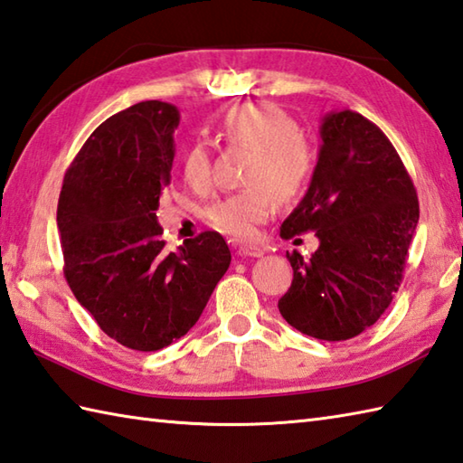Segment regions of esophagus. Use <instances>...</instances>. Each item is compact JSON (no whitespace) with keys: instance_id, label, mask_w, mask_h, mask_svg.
Returning <instances> with one entry per match:
<instances>
[{"instance_id":"esophagus-1","label":"esophagus","mask_w":463,"mask_h":463,"mask_svg":"<svg viewBox=\"0 0 463 463\" xmlns=\"http://www.w3.org/2000/svg\"><path fill=\"white\" fill-rule=\"evenodd\" d=\"M237 255L239 257H262L265 255V250L260 247H255V244H239L237 247Z\"/></svg>"}]
</instances>
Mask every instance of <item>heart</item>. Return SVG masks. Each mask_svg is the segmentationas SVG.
<instances>
[{"mask_svg": "<svg viewBox=\"0 0 463 463\" xmlns=\"http://www.w3.org/2000/svg\"><path fill=\"white\" fill-rule=\"evenodd\" d=\"M221 136L229 144L252 150L244 183L247 190L213 203L206 219L216 231L237 239H250L259 224L275 211V194L291 201L309 186L315 172V152L301 136L293 116L273 104H242L221 118ZM183 176L203 190L211 184V152L203 142H193L183 154Z\"/></svg>", "mask_w": 463, "mask_h": 463, "instance_id": "heart-1", "label": "heart"}]
</instances>
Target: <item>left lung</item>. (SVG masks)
<instances>
[{
  "label": "left lung",
  "mask_w": 463,
  "mask_h": 463,
  "mask_svg": "<svg viewBox=\"0 0 463 463\" xmlns=\"http://www.w3.org/2000/svg\"><path fill=\"white\" fill-rule=\"evenodd\" d=\"M319 160L303 201L280 237L315 231L309 260L295 250L291 288L279 298L283 319L309 337L345 341L369 329L400 288L420 203L387 136L353 110L321 122Z\"/></svg>",
  "instance_id": "1"
}]
</instances>
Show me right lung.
<instances>
[{
    "instance_id": "obj_1",
    "label": "right lung",
    "mask_w": 463,
    "mask_h": 463,
    "mask_svg": "<svg viewBox=\"0 0 463 463\" xmlns=\"http://www.w3.org/2000/svg\"><path fill=\"white\" fill-rule=\"evenodd\" d=\"M176 106L148 99L108 118L71 162L58 201L63 275L108 337L168 347L203 315L231 265L219 232L168 252L156 211L170 184Z\"/></svg>"
}]
</instances>
